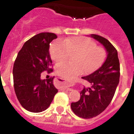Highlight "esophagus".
Returning <instances> with one entry per match:
<instances>
[{"label":"esophagus","instance_id":"1","mask_svg":"<svg viewBox=\"0 0 134 134\" xmlns=\"http://www.w3.org/2000/svg\"><path fill=\"white\" fill-rule=\"evenodd\" d=\"M63 80V79H62ZM59 83H67V81H59ZM62 90H68V91H70V90H71V88H65V87H63V88H62Z\"/></svg>","mask_w":134,"mask_h":134}]
</instances>
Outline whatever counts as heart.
Wrapping results in <instances>:
<instances>
[{
	"label": "heart",
	"instance_id": "obj_1",
	"mask_svg": "<svg viewBox=\"0 0 134 134\" xmlns=\"http://www.w3.org/2000/svg\"><path fill=\"white\" fill-rule=\"evenodd\" d=\"M72 54V62H60L56 65L55 72L65 79L83 73L90 74L99 68L105 61L106 51L102 46H96V43L86 37H74L57 41L50 47V55L55 63Z\"/></svg>",
	"mask_w": 134,
	"mask_h": 134
}]
</instances>
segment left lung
Masks as SVG:
<instances>
[{
	"label": "left lung",
	"mask_w": 134,
	"mask_h": 134,
	"mask_svg": "<svg viewBox=\"0 0 134 134\" xmlns=\"http://www.w3.org/2000/svg\"><path fill=\"white\" fill-rule=\"evenodd\" d=\"M91 37L103 44L108 54L106 61L99 69L82 77L89 82L90 87H84L80 93V99L71 104L73 112L84 119L97 116L108 107L115 94L120 74L116 48L103 37L94 34Z\"/></svg>",
	"instance_id": "left-lung-1"
}]
</instances>
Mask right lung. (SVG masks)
I'll return each instance as SVG.
<instances>
[{
    "mask_svg": "<svg viewBox=\"0 0 134 134\" xmlns=\"http://www.w3.org/2000/svg\"><path fill=\"white\" fill-rule=\"evenodd\" d=\"M57 38L52 32H41L24 43L13 67L14 88L19 102L26 110L40 113L48 108L58 90L54 77L41 79V73L53 71L49 53L51 42Z\"/></svg>",
    "mask_w": 134,
    "mask_h": 134,
    "instance_id": "1",
    "label": "right lung"
}]
</instances>
